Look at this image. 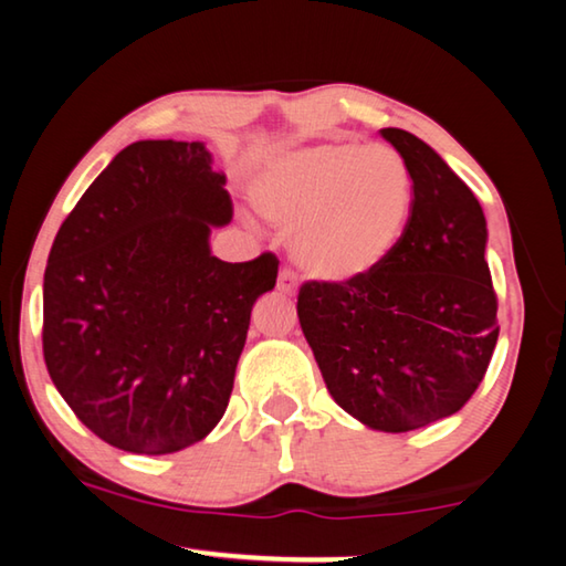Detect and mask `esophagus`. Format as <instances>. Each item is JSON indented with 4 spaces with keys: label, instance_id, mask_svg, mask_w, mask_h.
<instances>
[{
    "label": "esophagus",
    "instance_id": "34e87169",
    "mask_svg": "<svg viewBox=\"0 0 566 566\" xmlns=\"http://www.w3.org/2000/svg\"><path fill=\"white\" fill-rule=\"evenodd\" d=\"M276 290H280L282 294L294 296V294H296V280H294V274H292V272H282L280 280H276Z\"/></svg>",
    "mask_w": 566,
    "mask_h": 566
}]
</instances>
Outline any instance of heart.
Segmentation results:
<instances>
[{
    "instance_id": "heart-1",
    "label": "heart",
    "mask_w": 566,
    "mask_h": 566,
    "mask_svg": "<svg viewBox=\"0 0 566 566\" xmlns=\"http://www.w3.org/2000/svg\"><path fill=\"white\" fill-rule=\"evenodd\" d=\"M249 199L270 222L292 227V256L306 274L349 284L395 254L415 207V177L389 147L324 142L272 157Z\"/></svg>"
}]
</instances>
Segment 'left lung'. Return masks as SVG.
<instances>
[{
	"mask_svg": "<svg viewBox=\"0 0 566 566\" xmlns=\"http://www.w3.org/2000/svg\"><path fill=\"white\" fill-rule=\"evenodd\" d=\"M381 137L415 177L407 232L359 282H304L296 314L334 401L379 432H409L472 399L500 322L472 189L415 134Z\"/></svg>",
	"mask_w": 566,
	"mask_h": 566,
	"instance_id": "left-lung-1",
	"label": "left lung"
}]
</instances>
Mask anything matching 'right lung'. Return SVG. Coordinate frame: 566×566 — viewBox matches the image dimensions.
Here are the masks:
<instances>
[{"mask_svg": "<svg viewBox=\"0 0 566 566\" xmlns=\"http://www.w3.org/2000/svg\"><path fill=\"white\" fill-rule=\"evenodd\" d=\"M227 177L202 142H134L92 181L44 272L46 371L76 419L134 454H169L222 419L249 314L280 260L222 262Z\"/></svg>", "mask_w": 566, "mask_h": 566, "instance_id": "right-lung-1", "label": "right lung"}]
</instances>
